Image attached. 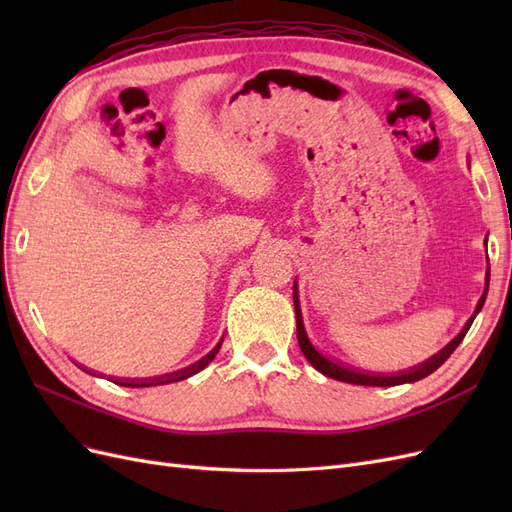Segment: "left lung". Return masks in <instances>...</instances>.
I'll return each mask as SVG.
<instances>
[{
    "label": "left lung",
    "instance_id": "1",
    "mask_svg": "<svg viewBox=\"0 0 512 512\" xmlns=\"http://www.w3.org/2000/svg\"><path fill=\"white\" fill-rule=\"evenodd\" d=\"M487 290H489V269H487V275H485V292L483 297L478 299V305L474 309V314L470 316V320L466 322V327H463L459 331L457 337H453L451 342H448L440 352H436L433 356H429L427 361L418 363L410 369H404V371H397V374H376V371H365V369H354L350 365H344L342 361L337 359H331V356L322 354L320 350L314 348V344L309 342V337L305 333V327H303V316H301V303H299V286H297V280H294V286H292V301H294V312H297V339H299V346H301V352L305 359L314 365V369H318L320 374H324L327 378H333V380H339V382H348V384H361V386H397V384H410V382H416V380H423L427 378L429 374H433L448 356L453 354V350L461 344V339L466 337V333L470 331L472 322L476 318V314L483 309L485 305V299H487Z\"/></svg>",
    "mask_w": 512,
    "mask_h": 512
}]
</instances>
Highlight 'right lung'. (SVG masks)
I'll return each mask as SVG.
<instances>
[{
	"label": "right lung",
	"mask_w": 512,
	"mask_h": 512,
	"mask_svg": "<svg viewBox=\"0 0 512 512\" xmlns=\"http://www.w3.org/2000/svg\"><path fill=\"white\" fill-rule=\"evenodd\" d=\"M220 348H222V339L218 342V346H215L209 354H205L203 359L200 361H196V363H192V365H188V367H183V369H179V371H173V374H166V376H158V378H143V380H128V378H111V382H115V384H119V386H132V389H141V386H158V384H170V382H179V380H185V378H190V376H194V374H198L200 369H205L213 359H215V354L220 352ZM83 371H87V374H91V376H98L96 371H91V369H85L83 365H79Z\"/></svg>",
	"instance_id": "right-lung-1"
}]
</instances>
